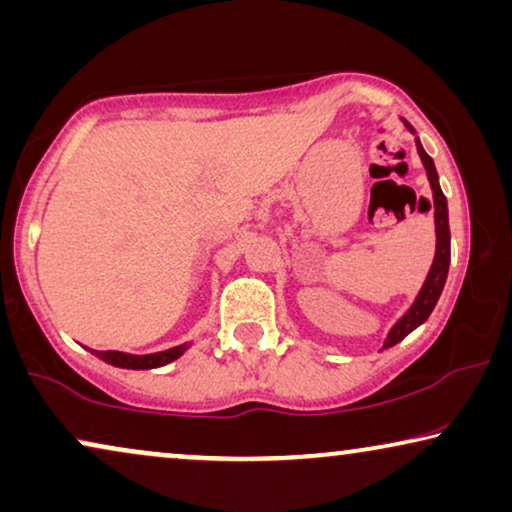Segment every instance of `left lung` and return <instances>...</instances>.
<instances>
[{"mask_svg": "<svg viewBox=\"0 0 512 512\" xmlns=\"http://www.w3.org/2000/svg\"><path fill=\"white\" fill-rule=\"evenodd\" d=\"M408 128H410V125H408ZM417 151H419V158H422V163L426 167V174H429V181H431V188H433V205H436V237H438L436 258H433L429 277H426V282L422 286V291H419L415 305H412L410 310L405 312V317L398 321L394 328H391L389 338H387V342H384V347H394L396 342H401L405 335L412 333L419 324H424V321L429 319V314L433 312V307H436V303H438L440 293H443L447 270H450V223H447V200H445L443 191H440L436 165H433L429 153L422 149L419 139H417Z\"/></svg>", "mask_w": 512, "mask_h": 512, "instance_id": "1", "label": "left lung"}]
</instances>
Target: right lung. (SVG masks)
Wrapping results in <instances>:
<instances>
[{"mask_svg":"<svg viewBox=\"0 0 512 512\" xmlns=\"http://www.w3.org/2000/svg\"><path fill=\"white\" fill-rule=\"evenodd\" d=\"M184 349L186 347H174V349H167V352L146 354V356L123 354V352H93V354L100 356L102 361L111 363V366L132 368V370H149V368H160V366H165V363L179 359V356L184 354Z\"/></svg>","mask_w":512,"mask_h":512,"instance_id":"obj_1","label":"right lung"}]
</instances>
